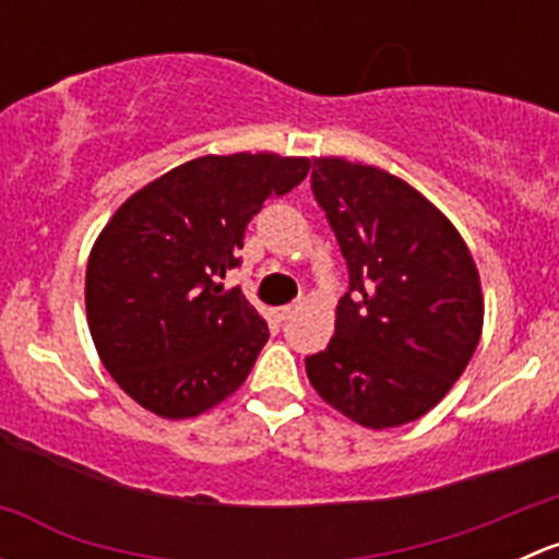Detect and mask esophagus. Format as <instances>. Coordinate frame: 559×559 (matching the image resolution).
<instances>
[{"label": "esophagus", "instance_id": "34e87169", "mask_svg": "<svg viewBox=\"0 0 559 559\" xmlns=\"http://www.w3.org/2000/svg\"><path fill=\"white\" fill-rule=\"evenodd\" d=\"M297 308H300V306H297V302H292V306H284V308H275V319H278V321H286V319H289L292 313L297 311Z\"/></svg>", "mask_w": 559, "mask_h": 559}]
</instances>
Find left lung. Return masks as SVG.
<instances>
[{"label":"left lung","instance_id":"obj_1","mask_svg":"<svg viewBox=\"0 0 559 559\" xmlns=\"http://www.w3.org/2000/svg\"><path fill=\"white\" fill-rule=\"evenodd\" d=\"M311 189L348 267L335 335L306 357L321 400L370 430L419 419L454 386L481 337V281L465 240L405 180L337 156Z\"/></svg>","mask_w":559,"mask_h":559}]
</instances>
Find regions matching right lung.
Segmentation results:
<instances>
[{"instance_id":"1","label":"right lung","mask_w":559,"mask_h":559,"mask_svg":"<svg viewBox=\"0 0 559 559\" xmlns=\"http://www.w3.org/2000/svg\"><path fill=\"white\" fill-rule=\"evenodd\" d=\"M308 167L278 154L202 156L140 189L107 222L86 267L88 330L134 403L189 419L248 379L267 321L222 278L240 264L264 200L302 183Z\"/></svg>"}]
</instances>
